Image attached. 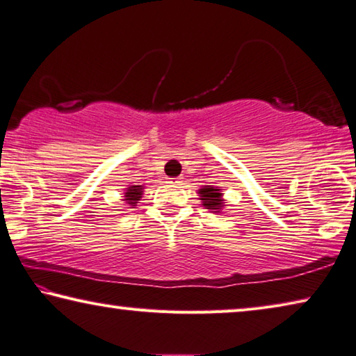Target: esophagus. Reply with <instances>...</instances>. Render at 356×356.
Listing matches in <instances>:
<instances>
[{"mask_svg":"<svg viewBox=\"0 0 356 356\" xmlns=\"http://www.w3.org/2000/svg\"><path fill=\"white\" fill-rule=\"evenodd\" d=\"M172 183H175V184H177V186H179V184H181V183H183V179H181V178H175Z\"/></svg>","mask_w":356,"mask_h":356,"instance_id":"esophagus-1","label":"esophagus"}]
</instances>
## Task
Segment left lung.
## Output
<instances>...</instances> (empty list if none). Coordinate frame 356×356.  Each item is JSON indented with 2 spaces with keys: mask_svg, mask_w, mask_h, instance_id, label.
I'll return each instance as SVG.
<instances>
[{
  "mask_svg": "<svg viewBox=\"0 0 356 356\" xmlns=\"http://www.w3.org/2000/svg\"><path fill=\"white\" fill-rule=\"evenodd\" d=\"M199 199L202 205L213 213H220L225 208V200L222 189L214 188V186H202L199 189Z\"/></svg>",
  "mask_w": 356,
  "mask_h": 356,
  "instance_id": "obj_1",
  "label": "left lung"
}]
</instances>
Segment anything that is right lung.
I'll list each match as a JSON object with an SVG mask.
<instances>
[{
    "label": "right lung",
    "instance_id": "obj_1",
    "mask_svg": "<svg viewBox=\"0 0 356 356\" xmlns=\"http://www.w3.org/2000/svg\"><path fill=\"white\" fill-rule=\"evenodd\" d=\"M143 186L142 184H131L127 186L126 191L123 192V202L129 208H136L138 200L142 199L143 195Z\"/></svg>",
    "mask_w": 356,
    "mask_h": 356
}]
</instances>
